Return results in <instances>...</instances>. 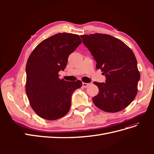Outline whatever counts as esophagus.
Masks as SVG:
<instances>
[{
  "label": "esophagus",
  "mask_w": 154,
  "mask_h": 154,
  "mask_svg": "<svg viewBox=\"0 0 154 154\" xmlns=\"http://www.w3.org/2000/svg\"><path fill=\"white\" fill-rule=\"evenodd\" d=\"M82 85H83V87H87L88 85H90V83H83Z\"/></svg>",
  "instance_id": "34e87169"
}]
</instances>
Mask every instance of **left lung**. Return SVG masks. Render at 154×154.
<instances>
[{"instance_id":"1","label":"left lung","mask_w":154,"mask_h":154,"mask_svg":"<svg viewBox=\"0 0 154 154\" xmlns=\"http://www.w3.org/2000/svg\"><path fill=\"white\" fill-rule=\"evenodd\" d=\"M83 42L105 75V83H94L99 92L94 104L107 112H117L128 106L136 97L140 73L133 51L123 42L106 34L81 35Z\"/></svg>"}]
</instances>
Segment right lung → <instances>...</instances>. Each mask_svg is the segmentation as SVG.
Wrapping results in <instances>:
<instances>
[{
	"label": "right lung",
	"instance_id": "right-lung-1",
	"mask_svg": "<svg viewBox=\"0 0 154 154\" xmlns=\"http://www.w3.org/2000/svg\"><path fill=\"white\" fill-rule=\"evenodd\" d=\"M82 41L78 35L56 34L36 46L27 60L26 92L36 114L48 120L62 118L69 111L74 91L82 82L60 79L68 57Z\"/></svg>",
	"mask_w": 154,
	"mask_h": 154
}]
</instances>
